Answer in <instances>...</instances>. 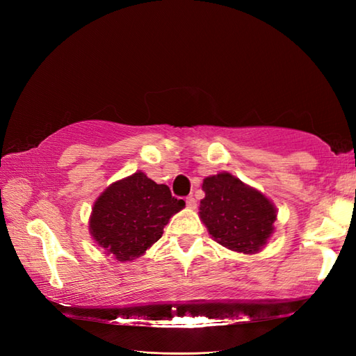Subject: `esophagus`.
Masks as SVG:
<instances>
[{"instance_id":"34e87169","label":"esophagus","mask_w":356,"mask_h":356,"mask_svg":"<svg viewBox=\"0 0 356 356\" xmlns=\"http://www.w3.org/2000/svg\"><path fill=\"white\" fill-rule=\"evenodd\" d=\"M195 207H197V202H195V199L193 197V195H190V197H186V208L195 209Z\"/></svg>"}]
</instances>
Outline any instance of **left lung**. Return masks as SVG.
<instances>
[{
	"label": "left lung",
	"instance_id": "obj_1",
	"mask_svg": "<svg viewBox=\"0 0 356 356\" xmlns=\"http://www.w3.org/2000/svg\"><path fill=\"white\" fill-rule=\"evenodd\" d=\"M202 190L199 214L217 243L243 254L259 252L268 243L277 209L266 195L229 172L207 177Z\"/></svg>",
	"mask_w": 356,
	"mask_h": 356
}]
</instances>
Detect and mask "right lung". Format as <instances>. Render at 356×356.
Returning a JSON list of instances; mask_svg holds the SVG:
<instances>
[{
  "instance_id": "add662e5",
  "label": "right lung",
  "mask_w": 356,
  "mask_h": 356,
  "mask_svg": "<svg viewBox=\"0 0 356 356\" xmlns=\"http://www.w3.org/2000/svg\"><path fill=\"white\" fill-rule=\"evenodd\" d=\"M184 207L168 186L138 171L111 184L96 199L90 234L118 261H130L162 237L163 226Z\"/></svg>"
}]
</instances>
